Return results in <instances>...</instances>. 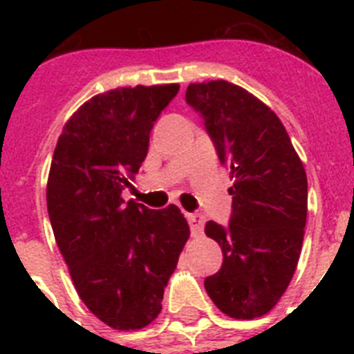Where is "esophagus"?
I'll list each match as a JSON object with an SVG mask.
<instances>
[{"instance_id":"obj_1","label":"esophagus","mask_w":354,"mask_h":354,"mask_svg":"<svg viewBox=\"0 0 354 354\" xmlns=\"http://www.w3.org/2000/svg\"><path fill=\"white\" fill-rule=\"evenodd\" d=\"M186 220L189 227H192L193 236H200V234L204 232V216L198 214V212H187Z\"/></svg>"}]
</instances>
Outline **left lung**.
Wrapping results in <instances>:
<instances>
[{
    "label": "left lung",
    "mask_w": 354,
    "mask_h": 354,
    "mask_svg": "<svg viewBox=\"0 0 354 354\" xmlns=\"http://www.w3.org/2000/svg\"><path fill=\"white\" fill-rule=\"evenodd\" d=\"M186 102L204 118L234 186L227 227L205 223L221 246V270L204 280L223 314H268L289 287L306 223V174L280 118L257 97L228 81L192 83Z\"/></svg>",
    "instance_id": "obj_1"
}]
</instances>
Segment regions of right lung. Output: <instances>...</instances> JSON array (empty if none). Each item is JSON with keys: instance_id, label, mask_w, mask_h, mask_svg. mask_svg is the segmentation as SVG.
Here are the masks:
<instances>
[{"instance_id": "right-lung-1", "label": "right lung", "mask_w": 354, "mask_h": 354, "mask_svg": "<svg viewBox=\"0 0 354 354\" xmlns=\"http://www.w3.org/2000/svg\"><path fill=\"white\" fill-rule=\"evenodd\" d=\"M177 92L179 84H138L93 95L68 118L53 154L48 212L56 245L80 298L115 330L158 317L189 237L177 205L152 211L122 198Z\"/></svg>"}]
</instances>
